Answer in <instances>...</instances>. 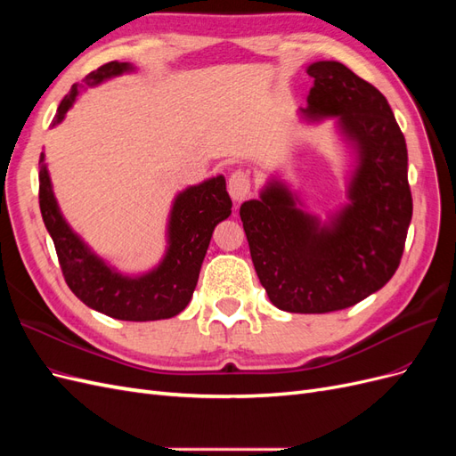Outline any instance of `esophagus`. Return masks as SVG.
Returning <instances> with one entry per match:
<instances>
[{"label":"esophagus","mask_w":456,"mask_h":456,"mask_svg":"<svg viewBox=\"0 0 456 456\" xmlns=\"http://www.w3.org/2000/svg\"><path fill=\"white\" fill-rule=\"evenodd\" d=\"M249 190H251V181H249V175L245 171H233L228 178V191H230V198L241 203L247 196H249Z\"/></svg>","instance_id":"esophagus-1"}]
</instances>
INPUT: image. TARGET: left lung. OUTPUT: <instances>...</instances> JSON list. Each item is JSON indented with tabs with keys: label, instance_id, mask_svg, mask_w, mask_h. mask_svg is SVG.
<instances>
[{
	"label": "left lung",
	"instance_id": "8db88e82",
	"mask_svg": "<svg viewBox=\"0 0 456 456\" xmlns=\"http://www.w3.org/2000/svg\"><path fill=\"white\" fill-rule=\"evenodd\" d=\"M300 121L335 119L346 148L344 203L325 220L273 175L240 216L262 287L275 308L327 314L377 293L395 273L412 216L407 146L384 94L337 61L312 62Z\"/></svg>",
	"mask_w": 456,
	"mask_h": 456
}]
</instances>
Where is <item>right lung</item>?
Here are the masks:
<instances>
[{
    "mask_svg": "<svg viewBox=\"0 0 456 456\" xmlns=\"http://www.w3.org/2000/svg\"><path fill=\"white\" fill-rule=\"evenodd\" d=\"M134 70L129 62H108L91 72L84 79L86 86L76 84L64 96L53 127L66 118L86 87H96ZM39 209L57 249L64 280L84 305L123 322H156L169 320L188 306L213 230L232 215V200L223 175L178 191L165 230V253L154 268L136 275L119 272L96 255L68 224L54 198L44 151L39 156Z\"/></svg>",
    "mask_w": 456,
    "mask_h": 456,
    "instance_id": "1",
    "label": "right lung"
}]
</instances>
